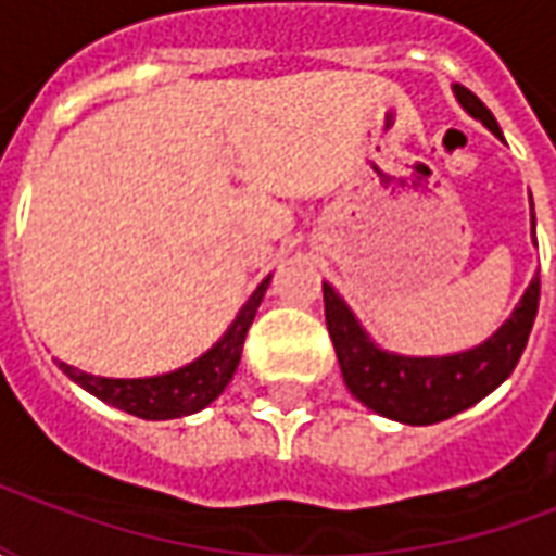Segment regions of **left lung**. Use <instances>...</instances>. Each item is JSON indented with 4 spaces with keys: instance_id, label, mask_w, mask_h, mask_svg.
Listing matches in <instances>:
<instances>
[{
    "instance_id": "obj_1",
    "label": "left lung",
    "mask_w": 556,
    "mask_h": 556,
    "mask_svg": "<svg viewBox=\"0 0 556 556\" xmlns=\"http://www.w3.org/2000/svg\"><path fill=\"white\" fill-rule=\"evenodd\" d=\"M455 98L491 134L501 137L494 115L473 91L455 86ZM539 291L542 282L533 277L521 303L515 306L513 318L479 349L462 351L453 357H399L378 351L361 330L349 306L327 282L325 318L342 366V378L351 393L381 417L399 419L408 426H431L477 405L479 399L489 396L494 387H501L513 375L536 321Z\"/></svg>"
}]
</instances>
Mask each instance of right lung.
I'll return each mask as SVG.
<instances>
[{
	"instance_id": "right-lung-1",
	"label": "right lung",
	"mask_w": 556,
	"mask_h": 556,
	"mask_svg": "<svg viewBox=\"0 0 556 556\" xmlns=\"http://www.w3.org/2000/svg\"><path fill=\"white\" fill-rule=\"evenodd\" d=\"M267 282H270V277L253 291V298L247 301L241 315L235 318V325L229 327V333L219 339L217 345L207 351L205 357H199V361L190 363V366H184L178 372L160 375V378H139V381H118V378H98V375L79 372V369L67 366V363H59V366H62V372H65L71 381H77L79 387H86L89 393L103 399L106 405H115V408L127 410V414H134V417H187V414H193V410H202L205 405H211L231 381V375H235L238 363H241L243 339H247V330L253 325L258 303L265 298Z\"/></svg>"
}]
</instances>
